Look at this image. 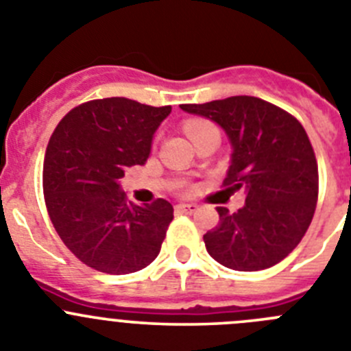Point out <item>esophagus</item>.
<instances>
[{"label":"esophagus","instance_id":"obj_1","mask_svg":"<svg viewBox=\"0 0 351 351\" xmlns=\"http://www.w3.org/2000/svg\"><path fill=\"white\" fill-rule=\"evenodd\" d=\"M176 209L179 210V213H186V214H193L198 210V206L197 204H178L176 206Z\"/></svg>","mask_w":351,"mask_h":351}]
</instances>
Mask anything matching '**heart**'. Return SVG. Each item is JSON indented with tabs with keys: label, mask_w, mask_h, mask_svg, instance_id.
Here are the masks:
<instances>
[{
	"label": "heart",
	"mask_w": 351,
	"mask_h": 351,
	"mask_svg": "<svg viewBox=\"0 0 351 351\" xmlns=\"http://www.w3.org/2000/svg\"><path fill=\"white\" fill-rule=\"evenodd\" d=\"M184 128H186V133H188V137L193 138L195 135L202 132V130L210 128V125L209 123H206V121H188Z\"/></svg>",
	"instance_id": "obj_1"
}]
</instances>
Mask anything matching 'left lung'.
Listing matches in <instances>:
<instances>
[{"label":"left lung","mask_w":351,"mask_h":351,"mask_svg":"<svg viewBox=\"0 0 351 351\" xmlns=\"http://www.w3.org/2000/svg\"><path fill=\"white\" fill-rule=\"evenodd\" d=\"M225 132L232 145L226 191L244 190L237 213L218 207L219 223L204 235L207 253L234 271H262L300 243L318 200V167L308 133L283 108L255 96L181 105Z\"/></svg>","instance_id":"8db88e82"}]
</instances>
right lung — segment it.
Listing matches in <instances>:
<instances>
[{
    "instance_id": "right-lung-1",
    "label": "right lung",
    "mask_w": 351,
    "mask_h": 351,
    "mask_svg": "<svg viewBox=\"0 0 351 351\" xmlns=\"http://www.w3.org/2000/svg\"><path fill=\"white\" fill-rule=\"evenodd\" d=\"M170 112V105L104 98L70 110L52 133L43 161L49 216L64 246L96 271L137 272L160 253L172 204L158 198L133 206L121 179L147 161L154 133Z\"/></svg>"
}]
</instances>
